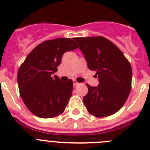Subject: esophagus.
Listing matches in <instances>:
<instances>
[{
  "mask_svg": "<svg viewBox=\"0 0 150 150\" xmlns=\"http://www.w3.org/2000/svg\"><path fill=\"white\" fill-rule=\"evenodd\" d=\"M73 83H74V86H78V85H79V83H78L76 80H74V81H73Z\"/></svg>",
  "mask_w": 150,
  "mask_h": 150,
  "instance_id": "esophagus-1",
  "label": "esophagus"
}]
</instances>
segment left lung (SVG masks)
Returning <instances> with one entry per match:
<instances>
[{"mask_svg": "<svg viewBox=\"0 0 150 150\" xmlns=\"http://www.w3.org/2000/svg\"><path fill=\"white\" fill-rule=\"evenodd\" d=\"M87 62L89 70L96 72L99 85L86 84L88 93L83 102L90 114L101 118L114 114L124 105L132 89V69L117 46L107 38H74Z\"/></svg>", "mask_w": 150, "mask_h": 150, "instance_id": "obj_1", "label": "left lung"}]
</instances>
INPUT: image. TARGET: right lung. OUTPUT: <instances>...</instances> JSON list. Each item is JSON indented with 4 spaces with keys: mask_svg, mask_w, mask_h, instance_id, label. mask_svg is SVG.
<instances>
[{
    "mask_svg": "<svg viewBox=\"0 0 150 150\" xmlns=\"http://www.w3.org/2000/svg\"><path fill=\"white\" fill-rule=\"evenodd\" d=\"M71 38H56L40 43L26 57L17 74L20 96L33 114L43 119L62 114L72 95L73 81L60 80L58 71L65 52L77 49Z\"/></svg>",
    "mask_w": 150,
    "mask_h": 150,
    "instance_id": "1",
    "label": "right lung"
}]
</instances>
